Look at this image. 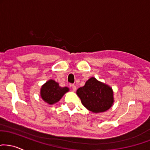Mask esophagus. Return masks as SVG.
Segmentation results:
<instances>
[{
	"label": "esophagus",
	"mask_w": 150,
	"mask_h": 150,
	"mask_svg": "<svg viewBox=\"0 0 150 150\" xmlns=\"http://www.w3.org/2000/svg\"><path fill=\"white\" fill-rule=\"evenodd\" d=\"M72 87V89H73V91H76V89H77V87H76V86L75 85H74V84H72L71 86H70Z\"/></svg>",
	"instance_id": "obj_1"
}]
</instances>
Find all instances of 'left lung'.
I'll use <instances>...</instances> for the list:
<instances>
[{
    "label": "left lung",
    "mask_w": 150,
    "mask_h": 150,
    "mask_svg": "<svg viewBox=\"0 0 150 150\" xmlns=\"http://www.w3.org/2000/svg\"><path fill=\"white\" fill-rule=\"evenodd\" d=\"M83 105L93 113L108 110L114 103V92L111 86L91 77L84 86L76 91Z\"/></svg>",
    "instance_id": "obj_1"
}]
</instances>
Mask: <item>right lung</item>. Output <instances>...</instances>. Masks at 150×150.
I'll return each mask as SVG.
<instances>
[{
    "label": "right lung",
    "mask_w": 150,
    "mask_h": 150,
    "mask_svg": "<svg viewBox=\"0 0 150 150\" xmlns=\"http://www.w3.org/2000/svg\"><path fill=\"white\" fill-rule=\"evenodd\" d=\"M67 86L61 87L59 83L54 80H49L41 86L40 94L45 102L49 105L57 103L66 93L69 91Z\"/></svg>",
    "instance_id": "right-lung-1"
}]
</instances>
